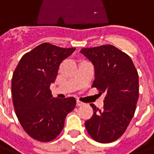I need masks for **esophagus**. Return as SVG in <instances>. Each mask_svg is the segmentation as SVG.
<instances>
[{
    "instance_id": "1",
    "label": "esophagus",
    "mask_w": 154,
    "mask_h": 154,
    "mask_svg": "<svg viewBox=\"0 0 154 154\" xmlns=\"http://www.w3.org/2000/svg\"><path fill=\"white\" fill-rule=\"evenodd\" d=\"M82 105H84V103H82V102H81V101L79 100H77V106H82Z\"/></svg>"
}]
</instances>
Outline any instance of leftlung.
Wrapping results in <instances>:
<instances>
[{
  "instance_id": "left-lung-1",
  "label": "left lung",
  "mask_w": 154,
  "mask_h": 154,
  "mask_svg": "<svg viewBox=\"0 0 154 154\" xmlns=\"http://www.w3.org/2000/svg\"><path fill=\"white\" fill-rule=\"evenodd\" d=\"M94 68L92 87L105 93L104 105L94 110L85 125L93 139L111 143L124 134L134 116L139 98V77L135 65L126 53L112 45L82 48L80 51Z\"/></svg>"
}]
</instances>
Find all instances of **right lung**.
<instances>
[{"mask_svg":"<svg viewBox=\"0 0 154 154\" xmlns=\"http://www.w3.org/2000/svg\"><path fill=\"white\" fill-rule=\"evenodd\" d=\"M75 49L42 43L22 56L13 74L12 95L17 119L26 132L37 140L55 139L76 106L74 98H55L50 90L60 63Z\"/></svg>","mask_w":154,"mask_h":154,"instance_id":"add662e5","label":"right lung"}]
</instances>
